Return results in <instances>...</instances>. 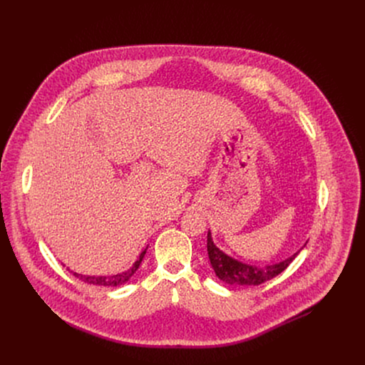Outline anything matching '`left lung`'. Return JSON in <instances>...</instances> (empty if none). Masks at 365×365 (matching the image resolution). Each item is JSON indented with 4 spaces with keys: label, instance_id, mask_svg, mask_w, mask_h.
<instances>
[{
    "label": "left lung",
    "instance_id": "1",
    "mask_svg": "<svg viewBox=\"0 0 365 365\" xmlns=\"http://www.w3.org/2000/svg\"><path fill=\"white\" fill-rule=\"evenodd\" d=\"M207 255H210V262L211 266L222 282L232 284V286H258L267 280H272L277 274H280L283 270L287 269V266L293 262L294 257L299 254H293L292 257L283 259V262L273 264V266H266V267H255L250 266L245 263L238 262V259L227 255L222 252L212 241L211 232H207Z\"/></svg>",
    "mask_w": 365,
    "mask_h": 365
}]
</instances>
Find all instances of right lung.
<instances>
[{
  "label": "right lung",
  "mask_w": 365,
  "mask_h": 365,
  "mask_svg": "<svg viewBox=\"0 0 365 365\" xmlns=\"http://www.w3.org/2000/svg\"><path fill=\"white\" fill-rule=\"evenodd\" d=\"M147 250V248H145ZM145 250L140 254L137 262L133 264L131 269H128L127 272H123L120 274H114V276H83V274H78V273H73L75 277H78L79 280L88 283V284H96V286H106V287H115V286H121L124 283H127L130 280V277L137 272V269L140 267L141 262H143V257L145 254Z\"/></svg>",
  "instance_id": "obj_1"
}]
</instances>
